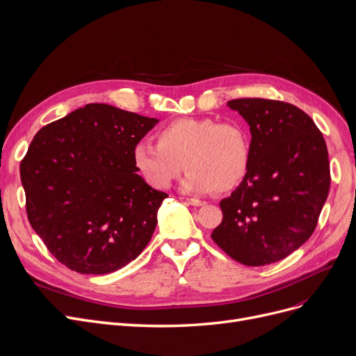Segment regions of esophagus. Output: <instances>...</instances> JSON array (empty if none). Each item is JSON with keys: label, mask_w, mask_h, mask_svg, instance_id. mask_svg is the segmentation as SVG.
<instances>
[{"label": "esophagus", "mask_w": 356, "mask_h": 356, "mask_svg": "<svg viewBox=\"0 0 356 356\" xmlns=\"http://www.w3.org/2000/svg\"><path fill=\"white\" fill-rule=\"evenodd\" d=\"M187 201H188V204H191V206H194V207H201V206L206 204L204 201H201V200H198V198H187Z\"/></svg>", "instance_id": "obj_1"}]
</instances>
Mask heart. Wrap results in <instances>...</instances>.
Here are the masks:
<instances>
[{
  "instance_id": "1",
  "label": "heart",
  "mask_w": 356,
  "mask_h": 356,
  "mask_svg": "<svg viewBox=\"0 0 356 356\" xmlns=\"http://www.w3.org/2000/svg\"><path fill=\"white\" fill-rule=\"evenodd\" d=\"M156 142L136 145L133 165L158 190L171 187L187 168L185 191L225 194L238 187L249 171L250 140L238 123L178 118L158 131Z\"/></svg>"
}]
</instances>
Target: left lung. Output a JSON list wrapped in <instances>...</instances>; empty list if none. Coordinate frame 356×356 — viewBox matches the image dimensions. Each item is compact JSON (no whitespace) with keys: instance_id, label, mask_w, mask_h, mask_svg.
Here are the masks:
<instances>
[{"instance_id":"1","label":"left lung","mask_w":356,"mask_h":356,"mask_svg":"<svg viewBox=\"0 0 356 356\" xmlns=\"http://www.w3.org/2000/svg\"><path fill=\"white\" fill-rule=\"evenodd\" d=\"M249 124L250 165L241 185L220 201L223 222L211 239L248 266L284 259L313 234L330 188L323 134L298 107L277 99L227 103Z\"/></svg>"}]
</instances>
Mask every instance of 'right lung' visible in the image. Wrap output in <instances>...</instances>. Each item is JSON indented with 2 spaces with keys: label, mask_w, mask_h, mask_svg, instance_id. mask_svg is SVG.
<instances>
[{
  "label": "right lung",
  "mask_w": 356,
  "mask_h": 356,
  "mask_svg": "<svg viewBox=\"0 0 356 356\" xmlns=\"http://www.w3.org/2000/svg\"><path fill=\"white\" fill-rule=\"evenodd\" d=\"M158 118L87 104L42 127L20 163L29 222L49 252L79 274L136 259L166 193L138 175L133 149Z\"/></svg>",
  "instance_id": "1"
}]
</instances>
